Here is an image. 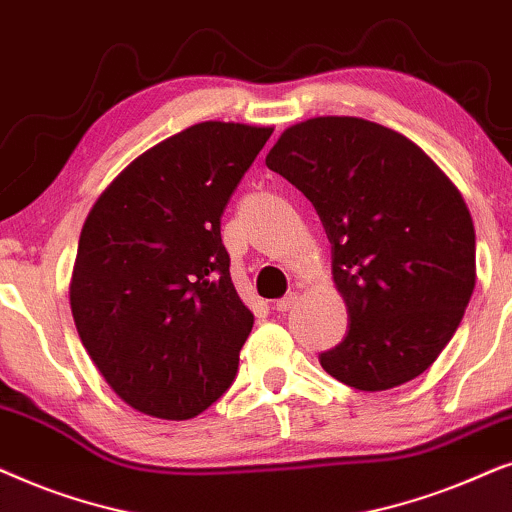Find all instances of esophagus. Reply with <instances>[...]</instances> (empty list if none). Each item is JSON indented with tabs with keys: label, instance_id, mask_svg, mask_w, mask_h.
<instances>
[{
	"label": "esophagus",
	"instance_id": "obj_1",
	"mask_svg": "<svg viewBox=\"0 0 512 512\" xmlns=\"http://www.w3.org/2000/svg\"><path fill=\"white\" fill-rule=\"evenodd\" d=\"M297 299H299L297 292H288V295H285V297L276 299V302H274V309H276V311H281V313L290 311V309H295V306H297Z\"/></svg>",
	"mask_w": 512,
	"mask_h": 512
}]
</instances>
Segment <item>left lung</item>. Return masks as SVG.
<instances>
[{"label": "left lung", "mask_w": 512, "mask_h": 512, "mask_svg": "<svg viewBox=\"0 0 512 512\" xmlns=\"http://www.w3.org/2000/svg\"><path fill=\"white\" fill-rule=\"evenodd\" d=\"M267 166L313 203L332 243L349 332L320 353L327 374L386 391L426 372L475 288L466 201L424 149L358 117L285 128Z\"/></svg>", "instance_id": "left-lung-1"}]
</instances>
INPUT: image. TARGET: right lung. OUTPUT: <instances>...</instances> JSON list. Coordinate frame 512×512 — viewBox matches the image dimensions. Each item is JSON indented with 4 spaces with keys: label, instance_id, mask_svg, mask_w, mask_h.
<instances>
[{
    "label": "right lung",
    "instance_id": "right-lung-1",
    "mask_svg": "<svg viewBox=\"0 0 512 512\" xmlns=\"http://www.w3.org/2000/svg\"><path fill=\"white\" fill-rule=\"evenodd\" d=\"M274 128L203 121L126 166L88 213L70 306L133 410L182 421L231 386L255 316L231 283L224 208Z\"/></svg>",
    "mask_w": 512,
    "mask_h": 512
}]
</instances>
